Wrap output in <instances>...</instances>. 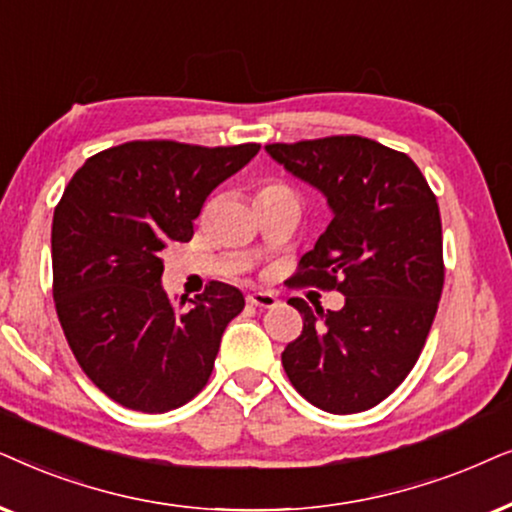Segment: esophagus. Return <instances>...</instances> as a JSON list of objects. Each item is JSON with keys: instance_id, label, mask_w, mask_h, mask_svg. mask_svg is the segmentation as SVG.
Segmentation results:
<instances>
[{"instance_id": "esophagus-1", "label": "esophagus", "mask_w": 512, "mask_h": 512, "mask_svg": "<svg viewBox=\"0 0 512 512\" xmlns=\"http://www.w3.org/2000/svg\"><path fill=\"white\" fill-rule=\"evenodd\" d=\"M276 295L274 292H250L248 295V304L252 306H260V309H271V306H276Z\"/></svg>"}]
</instances>
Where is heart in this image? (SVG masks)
<instances>
[{
  "label": "heart",
  "instance_id": "b5f03b06",
  "mask_svg": "<svg viewBox=\"0 0 512 512\" xmlns=\"http://www.w3.org/2000/svg\"><path fill=\"white\" fill-rule=\"evenodd\" d=\"M271 189H288V187L281 185V182H267V185H264L260 192H271Z\"/></svg>",
  "mask_w": 512,
  "mask_h": 512
}]
</instances>
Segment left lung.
<instances>
[{
    "label": "left lung",
    "instance_id": "left-lung-1",
    "mask_svg": "<svg viewBox=\"0 0 512 512\" xmlns=\"http://www.w3.org/2000/svg\"><path fill=\"white\" fill-rule=\"evenodd\" d=\"M267 152L335 213L292 278L346 297L339 311L290 299L304 330L285 346V374L320 410L365 412L403 384L431 332L445 285L438 201L410 156L363 135Z\"/></svg>",
    "mask_w": 512,
    "mask_h": 512
}]
</instances>
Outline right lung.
<instances>
[{
  "mask_svg": "<svg viewBox=\"0 0 512 512\" xmlns=\"http://www.w3.org/2000/svg\"><path fill=\"white\" fill-rule=\"evenodd\" d=\"M260 152L133 140L81 166L53 213V302L88 379L135 412L177 410L203 391L224 327L243 311L234 285L194 299L161 288V252L194 236L208 194Z\"/></svg>",
  "mask_w": 512,
  "mask_h": 512,
  "instance_id": "right-lung-1",
  "label": "right lung"
}]
</instances>
